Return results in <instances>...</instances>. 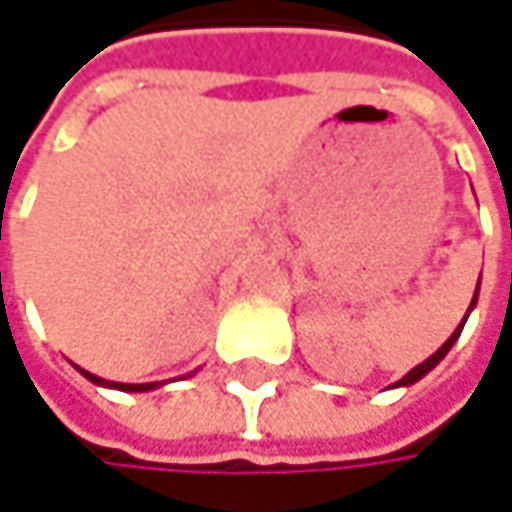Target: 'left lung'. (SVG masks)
I'll use <instances>...</instances> for the list:
<instances>
[{"label":"left lung","mask_w":512,"mask_h":512,"mask_svg":"<svg viewBox=\"0 0 512 512\" xmlns=\"http://www.w3.org/2000/svg\"><path fill=\"white\" fill-rule=\"evenodd\" d=\"M477 287H480V278H477ZM474 305H477V290H474V299H471V305H468V311H465L462 323L457 326V329H454V335H451V338H448V341H445V344H442V347H439V350H436L433 356L427 358V361H421V364H418V367H412V370H409V373H406L403 379H397V382H394V388H406V385H415V382H418L421 376H427V373H430V370H433V367H436V364H439L442 358L451 353V347L457 344L462 326H465V320H468V314H471V308H474Z\"/></svg>","instance_id":"left-lung-1"}]
</instances>
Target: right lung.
<instances>
[{
  "label": "right lung",
  "instance_id": "right-lung-1",
  "mask_svg": "<svg viewBox=\"0 0 512 512\" xmlns=\"http://www.w3.org/2000/svg\"><path fill=\"white\" fill-rule=\"evenodd\" d=\"M88 382H94V385H103V388H118V391H154L159 388L162 382H139V385H133V382H109V379H100V376H94V373H88V370H82V367H76ZM195 373V370H192Z\"/></svg>",
  "mask_w": 512,
  "mask_h": 512
}]
</instances>
